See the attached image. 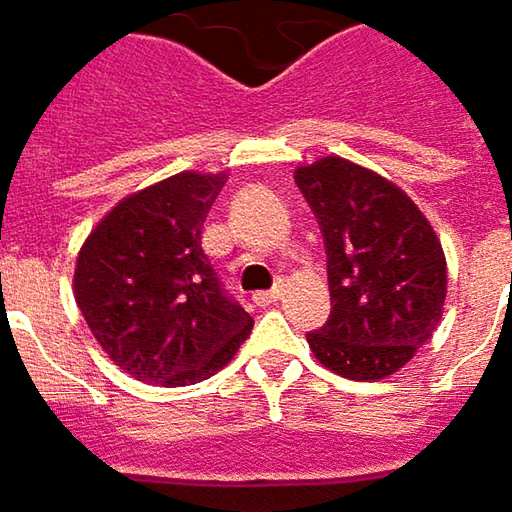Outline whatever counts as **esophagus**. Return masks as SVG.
<instances>
[{"label": "esophagus", "mask_w": 512, "mask_h": 512, "mask_svg": "<svg viewBox=\"0 0 512 512\" xmlns=\"http://www.w3.org/2000/svg\"><path fill=\"white\" fill-rule=\"evenodd\" d=\"M285 296V287H273V290H262V293H256L253 299H256V305H273V302H279Z\"/></svg>", "instance_id": "1"}]
</instances>
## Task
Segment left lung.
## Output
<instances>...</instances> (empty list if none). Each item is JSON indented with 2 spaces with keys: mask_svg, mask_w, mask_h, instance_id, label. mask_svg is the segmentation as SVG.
<instances>
[{
  "mask_svg": "<svg viewBox=\"0 0 512 512\" xmlns=\"http://www.w3.org/2000/svg\"><path fill=\"white\" fill-rule=\"evenodd\" d=\"M293 176L325 236L333 305L307 344L319 364L344 379H387L442 322V242L419 205L376 170L330 153Z\"/></svg>",
  "mask_w": 512,
  "mask_h": 512,
  "instance_id": "obj_1",
  "label": "left lung"
}]
</instances>
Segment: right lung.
<instances>
[{
	"label": "right lung",
	"mask_w": 512,
	"mask_h": 512,
	"mask_svg": "<svg viewBox=\"0 0 512 512\" xmlns=\"http://www.w3.org/2000/svg\"><path fill=\"white\" fill-rule=\"evenodd\" d=\"M227 170H182L119 199L79 247L73 296L93 339L133 379L196 384L222 370L253 319L202 250Z\"/></svg>",
	"instance_id": "right-lung-1"
}]
</instances>
